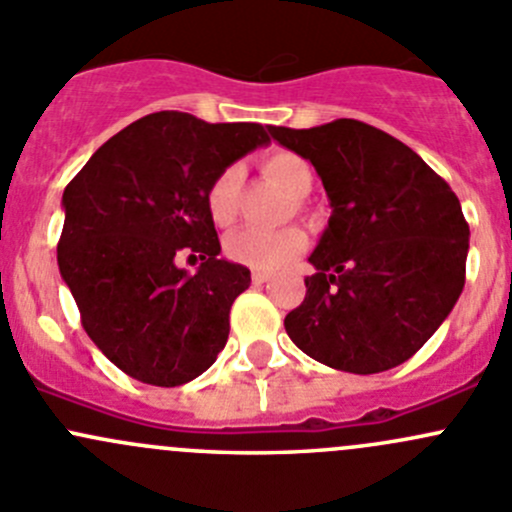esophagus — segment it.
<instances>
[{"instance_id":"esophagus-1","label":"esophagus","mask_w":512,"mask_h":512,"mask_svg":"<svg viewBox=\"0 0 512 512\" xmlns=\"http://www.w3.org/2000/svg\"><path fill=\"white\" fill-rule=\"evenodd\" d=\"M270 272H260V270H255L252 272V285H265V282H270Z\"/></svg>"}]
</instances>
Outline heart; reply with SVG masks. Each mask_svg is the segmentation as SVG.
Returning a JSON list of instances; mask_svg holds the SVG:
<instances>
[{"label":"heart","mask_w":512,"mask_h":512,"mask_svg":"<svg viewBox=\"0 0 512 512\" xmlns=\"http://www.w3.org/2000/svg\"><path fill=\"white\" fill-rule=\"evenodd\" d=\"M262 170L272 180L282 185L294 198H304L314 185V173L304 158L297 153L277 151L262 160ZM242 170L237 165H227L220 170L205 193L210 220L215 225L227 227L237 215V200H240ZM307 247V235L299 227H285V230H260V227H245L232 232L225 240V255L237 265L250 270L275 272L289 265Z\"/></svg>","instance_id":"b5f03b06"}]
</instances>
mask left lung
Listing matches in <instances>:
<instances>
[{
	"label": "left lung",
	"mask_w": 512,
	"mask_h": 512,
	"mask_svg": "<svg viewBox=\"0 0 512 512\" xmlns=\"http://www.w3.org/2000/svg\"><path fill=\"white\" fill-rule=\"evenodd\" d=\"M270 133L314 165L332 205L309 255L317 272L285 317L289 339L349 374L404 364L466 285L471 230L456 193L409 146L354 118Z\"/></svg>",
	"instance_id": "left-lung-1"
}]
</instances>
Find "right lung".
I'll use <instances>...</instances> for the list:
<instances>
[{
	"mask_svg": "<svg viewBox=\"0 0 512 512\" xmlns=\"http://www.w3.org/2000/svg\"><path fill=\"white\" fill-rule=\"evenodd\" d=\"M270 143L260 123L158 111L118 131L66 185L56 260L91 342L133 379L180 386L215 364L250 270L220 257L205 193ZM190 249L198 273L174 257Z\"/></svg>",
	"mask_w": 512,
	"mask_h": 512,
	"instance_id": "obj_1",
	"label": "right lung"
}]
</instances>
